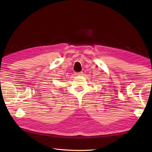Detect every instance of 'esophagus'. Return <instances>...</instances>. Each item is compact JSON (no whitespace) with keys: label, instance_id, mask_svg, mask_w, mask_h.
I'll list each match as a JSON object with an SVG mask.
<instances>
[{"label":"esophagus","instance_id":"esophagus-1","mask_svg":"<svg viewBox=\"0 0 152 152\" xmlns=\"http://www.w3.org/2000/svg\"><path fill=\"white\" fill-rule=\"evenodd\" d=\"M83 74L82 72H76V75H78V76H81Z\"/></svg>","mask_w":152,"mask_h":152}]
</instances>
